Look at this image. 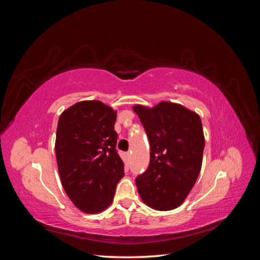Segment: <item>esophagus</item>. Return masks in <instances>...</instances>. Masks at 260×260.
I'll list each match as a JSON object with an SVG mask.
<instances>
[{
	"mask_svg": "<svg viewBox=\"0 0 260 260\" xmlns=\"http://www.w3.org/2000/svg\"><path fill=\"white\" fill-rule=\"evenodd\" d=\"M125 156H127V158H130V156H131V152L125 153Z\"/></svg>",
	"mask_w": 260,
	"mask_h": 260,
	"instance_id": "esophagus-1",
	"label": "esophagus"
}]
</instances>
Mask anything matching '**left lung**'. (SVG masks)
<instances>
[{
    "instance_id": "obj_1",
    "label": "left lung",
    "mask_w": 260,
    "mask_h": 260,
    "mask_svg": "<svg viewBox=\"0 0 260 260\" xmlns=\"http://www.w3.org/2000/svg\"><path fill=\"white\" fill-rule=\"evenodd\" d=\"M147 133L151 160L136 179L140 198L153 209L179 207L201 172L205 146L200 116L186 107L160 102L154 107L135 105Z\"/></svg>"
}]
</instances>
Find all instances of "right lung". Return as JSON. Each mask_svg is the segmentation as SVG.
<instances>
[{"mask_svg":"<svg viewBox=\"0 0 260 260\" xmlns=\"http://www.w3.org/2000/svg\"><path fill=\"white\" fill-rule=\"evenodd\" d=\"M117 111L101 101H82L59 116L55 154L61 185L75 206L98 214L111 205L124 176L116 151Z\"/></svg>","mask_w":260,"mask_h":260,"instance_id":"right-lung-1","label":"right lung"}]
</instances>
